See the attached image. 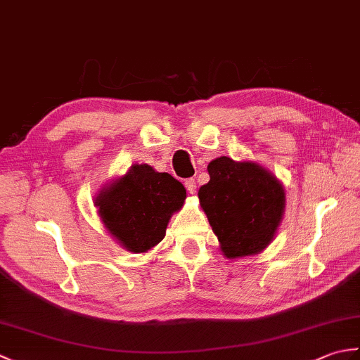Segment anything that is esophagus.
<instances>
[{"label": "esophagus", "mask_w": 360, "mask_h": 360, "mask_svg": "<svg viewBox=\"0 0 360 360\" xmlns=\"http://www.w3.org/2000/svg\"><path fill=\"white\" fill-rule=\"evenodd\" d=\"M186 188H187V192L190 193V195H195L196 193V181L195 179H187L186 181Z\"/></svg>", "instance_id": "1"}]
</instances>
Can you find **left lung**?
Wrapping results in <instances>:
<instances>
[{
	"label": "left lung",
	"instance_id": "8db88e82",
	"mask_svg": "<svg viewBox=\"0 0 360 360\" xmlns=\"http://www.w3.org/2000/svg\"><path fill=\"white\" fill-rule=\"evenodd\" d=\"M210 181L198 198L229 259L257 255L274 241L285 215L286 192L280 179L254 160L227 156L207 165Z\"/></svg>",
	"mask_w": 360,
	"mask_h": 360
}]
</instances>
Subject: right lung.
Here are the masks:
<instances>
[{
	"mask_svg": "<svg viewBox=\"0 0 360 360\" xmlns=\"http://www.w3.org/2000/svg\"><path fill=\"white\" fill-rule=\"evenodd\" d=\"M186 198L184 186L172 174L134 164L98 190L94 205L103 227L122 248L147 254L164 240L172 215L182 209Z\"/></svg>",
	"mask_w": 360,
	"mask_h": 360,
	"instance_id": "add662e5",
	"label": "right lung"
}]
</instances>
